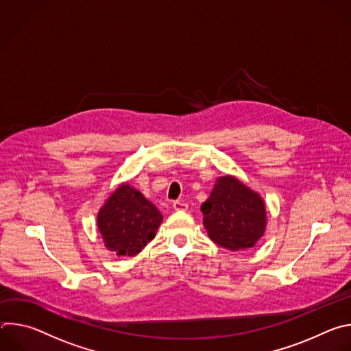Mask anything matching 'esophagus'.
<instances>
[{
    "label": "esophagus",
    "instance_id": "obj_1",
    "mask_svg": "<svg viewBox=\"0 0 351 351\" xmlns=\"http://www.w3.org/2000/svg\"><path fill=\"white\" fill-rule=\"evenodd\" d=\"M187 208H189V206L186 203H183V202H175L173 203V210L175 211H186Z\"/></svg>",
    "mask_w": 351,
    "mask_h": 351
}]
</instances>
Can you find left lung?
<instances>
[{
	"instance_id": "obj_1",
	"label": "left lung",
	"mask_w": 351,
	"mask_h": 351,
	"mask_svg": "<svg viewBox=\"0 0 351 351\" xmlns=\"http://www.w3.org/2000/svg\"><path fill=\"white\" fill-rule=\"evenodd\" d=\"M202 213L210 239L230 252L254 247L267 228L263 197L232 175L217 179Z\"/></svg>"
}]
</instances>
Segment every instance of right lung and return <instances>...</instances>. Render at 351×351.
Instances as JSON below:
<instances>
[{
    "mask_svg": "<svg viewBox=\"0 0 351 351\" xmlns=\"http://www.w3.org/2000/svg\"><path fill=\"white\" fill-rule=\"evenodd\" d=\"M162 222L157 207L129 183H122L97 214L104 245L117 256L133 257L156 237Z\"/></svg>",
    "mask_w": 351,
    "mask_h": 351,
    "instance_id": "obj_1",
    "label": "right lung"
}]
</instances>
